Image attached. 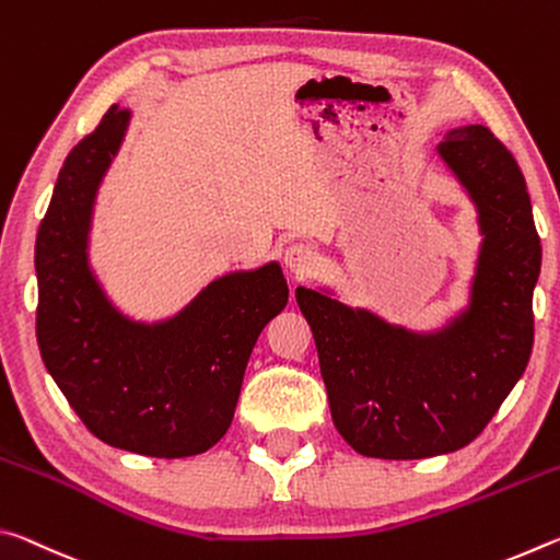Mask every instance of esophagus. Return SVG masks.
Returning a JSON list of instances; mask_svg holds the SVG:
<instances>
[{
  "label": "esophagus",
  "instance_id": "obj_1",
  "mask_svg": "<svg viewBox=\"0 0 560 560\" xmlns=\"http://www.w3.org/2000/svg\"><path fill=\"white\" fill-rule=\"evenodd\" d=\"M283 261H287V267L293 271V277L296 279H308L311 273L318 269V254L314 246L308 244H291L287 254H283Z\"/></svg>",
  "mask_w": 560,
  "mask_h": 560
}]
</instances>
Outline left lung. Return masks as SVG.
I'll list each match as a JSON object with an SVG mask.
<instances>
[{
    "instance_id": "left-lung-1",
    "label": "left lung",
    "mask_w": 560,
    "mask_h": 560,
    "mask_svg": "<svg viewBox=\"0 0 560 560\" xmlns=\"http://www.w3.org/2000/svg\"><path fill=\"white\" fill-rule=\"evenodd\" d=\"M479 212L469 308L438 334H412L365 308L296 289L318 348L330 417L350 447L377 459H422L467 447L524 375L534 348L541 271L526 179L485 126L438 145Z\"/></svg>"
}]
</instances>
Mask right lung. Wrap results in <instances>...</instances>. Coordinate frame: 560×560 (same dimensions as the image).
<instances>
[{
    "mask_svg": "<svg viewBox=\"0 0 560 560\" xmlns=\"http://www.w3.org/2000/svg\"><path fill=\"white\" fill-rule=\"evenodd\" d=\"M130 110L113 106L59 173L36 234V340L46 371L81 422L110 447L192 457L230 430L246 360L287 306L277 261L214 279L163 324H138L106 299L89 267V230L103 175Z\"/></svg>",
    "mask_w": 560,
    "mask_h": 560,
    "instance_id": "add662e5",
    "label": "right lung"
}]
</instances>
